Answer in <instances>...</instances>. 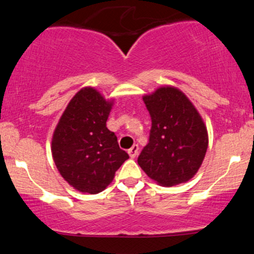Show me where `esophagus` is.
<instances>
[{
    "label": "esophagus",
    "instance_id": "34e87169",
    "mask_svg": "<svg viewBox=\"0 0 254 254\" xmlns=\"http://www.w3.org/2000/svg\"><path fill=\"white\" fill-rule=\"evenodd\" d=\"M138 149H139L138 145H137V144H133L132 147H131L130 149L127 150V153H129V155H130L131 159H135V157L137 156V154H138Z\"/></svg>",
    "mask_w": 254,
    "mask_h": 254
}]
</instances>
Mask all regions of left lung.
I'll list each match as a JSON object with an SVG mask.
<instances>
[{
	"mask_svg": "<svg viewBox=\"0 0 254 254\" xmlns=\"http://www.w3.org/2000/svg\"><path fill=\"white\" fill-rule=\"evenodd\" d=\"M149 111V142L139 167L161 186L186 183L197 173L208 149V131L193 104L180 89L165 86L143 97Z\"/></svg>",
	"mask_w": 254,
	"mask_h": 254,
	"instance_id": "left-lung-1",
	"label": "left lung"
}]
</instances>
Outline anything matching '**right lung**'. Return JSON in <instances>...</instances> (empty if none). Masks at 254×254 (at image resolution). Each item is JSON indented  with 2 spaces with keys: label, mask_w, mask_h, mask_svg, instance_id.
Returning <instances> with one entry per match:
<instances>
[{
  "label": "right lung",
  "mask_w": 254,
  "mask_h": 254,
  "mask_svg": "<svg viewBox=\"0 0 254 254\" xmlns=\"http://www.w3.org/2000/svg\"><path fill=\"white\" fill-rule=\"evenodd\" d=\"M112 105L113 100H106L97 89L84 87L68 104L54 131L55 165L64 180L83 193L104 191L129 159L106 127Z\"/></svg>",
  "instance_id": "1"
}]
</instances>
